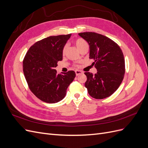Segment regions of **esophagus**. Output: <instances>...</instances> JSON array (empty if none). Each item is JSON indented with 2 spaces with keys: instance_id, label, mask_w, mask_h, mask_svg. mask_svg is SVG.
Here are the masks:
<instances>
[{
  "instance_id": "34e87169",
  "label": "esophagus",
  "mask_w": 148,
  "mask_h": 148,
  "mask_svg": "<svg viewBox=\"0 0 148 148\" xmlns=\"http://www.w3.org/2000/svg\"><path fill=\"white\" fill-rule=\"evenodd\" d=\"M75 73H76V75L78 76L79 75L82 74L83 73V71H81V70H75Z\"/></svg>"
}]
</instances>
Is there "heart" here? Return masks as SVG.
<instances>
[{
  "mask_svg": "<svg viewBox=\"0 0 148 148\" xmlns=\"http://www.w3.org/2000/svg\"><path fill=\"white\" fill-rule=\"evenodd\" d=\"M75 46H77V49L79 51V49H81L82 47H83L84 45L87 44V43H86V41H84V39H83L82 38H79V39H77L75 40ZM66 50V46H65L63 49V51H62V53H63L64 54L65 53Z\"/></svg>",
  "mask_w": 148,
  "mask_h": 148,
  "instance_id": "obj_1",
  "label": "heart"
}]
</instances>
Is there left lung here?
Returning <instances> with one entry per match:
<instances>
[{
	"mask_svg": "<svg viewBox=\"0 0 148 148\" xmlns=\"http://www.w3.org/2000/svg\"><path fill=\"white\" fill-rule=\"evenodd\" d=\"M78 35L89 46V59H92L97 73L85 72V87L89 95L97 99L109 97L117 90L124 77L125 68L123 52L117 43L105 36L93 32Z\"/></svg>",
	"mask_w": 148,
	"mask_h": 148,
	"instance_id": "1",
	"label": "left lung"
}]
</instances>
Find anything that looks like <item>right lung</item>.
I'll return each mask as SVG.
<instances>
[{"label":"right lung","instance_id":"1","mask_svg":"<svg viewBox=\"0 0 148 148\" xmlns=\"http://www.w3.org/2000/svg\"><path fill=\"white\" fill-rule=\"evenodd\" d=\"M71 35L53 36L39 41L24 58L23 69L28 86L43 102L56 103L63 99L76 77L73 70L57 74L55 69L57 62L62 60V51Z\"/></svg>","mask_w":148,"mask_h":148}]
</instances>
